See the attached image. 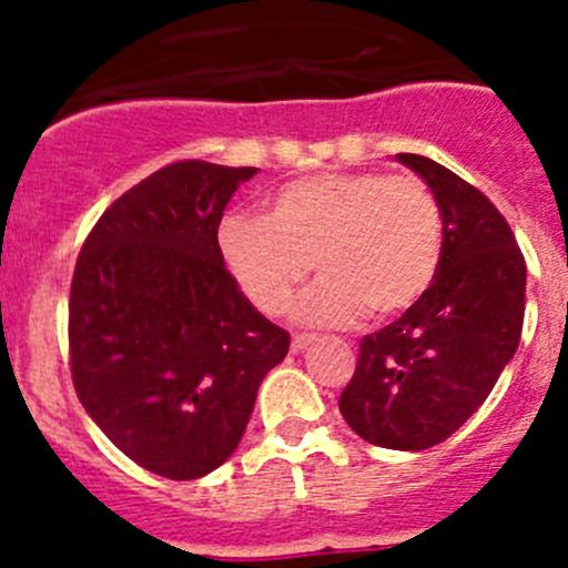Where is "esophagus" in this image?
Here are the masks:
<instances>
[{
	"label": "esophagus",
	"mask_w": 568,
	"mask_h": 568,
	"mask_svg": "<svg viewBox=\"0 0 568 568\" xmlns=\"http://www.w3.org/2000/svg\"><path fill=\"white\" fill-rule=\"evenodd\" d=\"M313 341H316L313 335H294V341H291V352H294V354L305 352L307 346H313Z\"/></svg>",
	"instance_id": "1"
}]
</instances>
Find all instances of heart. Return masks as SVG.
<instances>
[{
    "label": "heart",
    "mask_w": 568,
    "mask_h": 568,
    "mask_svg": "<svg viewBox=\"0 0 568 568\" xmlns=\"http://www.w3.org/2000/svg\"><path fill=\"white\" fill-rule=\"evenodd\" d=\"M220 250L247 300L280 316L311 274L321 280L296 302L311 326L393 318L423 300L443 257V211L415 175L321 173L291 181L266 220L227 216Z\"/></svg>",
    "instance_id": "b5f03b06"
}]
</instances>
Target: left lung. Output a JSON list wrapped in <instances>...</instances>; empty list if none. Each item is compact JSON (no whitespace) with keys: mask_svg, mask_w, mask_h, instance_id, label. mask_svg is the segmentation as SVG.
Listing matches in <instances>:
<instances>
[{"mask_svg":"<svg viewBox=\"0 0 568 568\" xmlns=\"http://www.w3.org/2000/svg\"><path fill=\"white\" fill-rule=\"evenodd\" d=\"M443 211V257L420 302L359 341L341 415L365 443L426 450L478 409L514 357L525 318V268L506 216L443 164L398 153Z\"/></svg>","mask_w":568,"mask_h":568,"instance_id":"obj_1","label":"left lung"}]
</instances>
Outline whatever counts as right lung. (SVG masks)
I'll return each mask as SVG.
<instances>
[{
  "label": "right lung",
  "instance_id": "obj_1",
  "mask_svg": "<svg viewBox=\"0 0 568 568\" xmlns=\"http://www.w3.org/2000/svg\"><path fill=\"white\" fill-rule=\"evenodd\" d=\"M255 168L175 162L120 194L79 252L68 302L79 400L131 462L192 480L242 443L291 335L225 268L222 211Z\"/></svg>",
  "mask_w": 568,
  "mask_h": 568
}]
</instances>
